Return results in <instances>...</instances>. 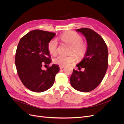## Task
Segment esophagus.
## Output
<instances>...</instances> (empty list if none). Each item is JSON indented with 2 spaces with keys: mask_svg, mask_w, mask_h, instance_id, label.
<instances>
[{
  "mask_svg": "<svg viewBox=\"0 0 124 124\" xmlns=\"http://www.w3.org/2000/svg\"><path fill=\"white\" fill-rule=\"evenodd\" d=\"M63 68H64V66H59V68L60 69H62Z\"/></svg>",
  "mask_w": 124,
  "mask_h": 124,
  "instance_id": "esophagus-1",
  "label": "esophagus"
}]
</instances>
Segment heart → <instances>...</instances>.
I'll return each instance as SVG.
<instances>
[{
    "mask_svg": "<svg viewBox=\"0 0 124 124\" xmlns=\"http://www.w3.org/2000/svg\"><path fill=\"white\" fill-rule=\"evenodd\" d=\"M59 39L63 42L71 46L70 53H73L78 59H80L85 56L87 51V45L82 41V37L76 32L66 31L59 36ZM58 42L56 39L51 40L47 45V49L52 55H55L57 52ZM76 57L73 54L68 56L58 55L55 57L53 61L60 66H66L76 61Z\"/></svg>",
    "mask_w": 124,
    "mask_h": 124,
    "instance_id": "1",
    "label": "heart"
}]
</instances>
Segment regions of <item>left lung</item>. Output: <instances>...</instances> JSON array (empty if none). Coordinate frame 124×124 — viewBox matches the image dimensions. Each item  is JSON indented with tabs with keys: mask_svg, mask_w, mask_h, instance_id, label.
I'll use <instances>...</instances> for the list:
<instances>
[{
	"mask_svg": "<svg viewBox=\"0 0 124 124\" xmlns=\"http://www.w3.org/2000/svg\"><path fill=\"white\" fill-rule=\"evenodd\" d=\"M76 31L84 35L87 41V51L82 61L77 65L70 78L71 86L78 91L89 92L96 88L103 80L108 67V51L106 43L93 30L83 28Z\"/></svg>",
	"mask_w": 124,
	"mask_h": 124,
	"instance_id": "obj_1",
	"label": "left lung"
}]
</instances>
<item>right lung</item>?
<instances>
[{
  "instance_id": "right-lung-1",
  "label": "right lung",
  "mask_w": 124,
  "mask_h": 124,
  "mask_svg": "<svg viewBox=\"0 0 124 124\" xmlns=\"http://www.w3.org/2000/svg\"><path fill=\"white\" fill-rule=\"evenodd\" d=\"M55 36L54 32L36 29L23 36L18 44L15 59L17 74L22 83L32 92L41 93L51 88L59 71L55 64L46 70L41 68L43 63L51 62L47 45Z\"/></svg>"
}]
</instances>
